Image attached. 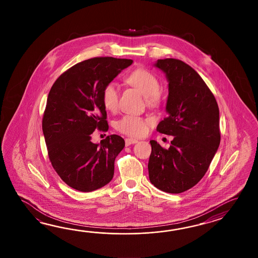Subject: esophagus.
<instances>
[{
	"label": "esophagus",
	"mask_w": 258,
	"mask_h": 258,
	"mask_svg": "<svg viewBox=\"0 0 258 258\" xmlns=\"http://www.w3.org/2000/svg\"><path fill=\"white\" fill-rule=\"evenodd\" d=\"M138 142L137 139H134V138H125V146H130V145H133V144H137Z\"/></svg>",
	"instance_id": "34e87169"
}]
</instances>
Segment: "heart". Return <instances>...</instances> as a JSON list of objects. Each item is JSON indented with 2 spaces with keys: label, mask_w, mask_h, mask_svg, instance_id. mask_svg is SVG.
<instances>
[{
  "label": "heart",
  "mask_w": 258,
  "mask_h": 258,
  "mask_svg": "<svg viewBox=\"0 0 258 258\" xmlns=\"http://www.w3.org/2000/svg\"><path fill=\"white\" fill-rule=\"evenodd\" d=\"M124 80L129 86L137 88L146 96V102L148 106L157 107L161 103L160 84L153 72L146 68H137L127 75ZM101 100L106 110L111 112L117 110L119 106V89L114 83L105 85L101 93ZM115 127L121 134L129 137H140L147 134L148 121L139 116L124 115L116 121Z\"/></svg>",
  "instance_id": "1"
}]
</instances>
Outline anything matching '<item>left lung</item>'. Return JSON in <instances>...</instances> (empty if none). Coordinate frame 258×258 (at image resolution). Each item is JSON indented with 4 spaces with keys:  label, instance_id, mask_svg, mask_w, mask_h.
I'll use <instances>...</instances> for the list:
<instances>
[{
    "label": "left lung",
    "instance_id": "left-lung-1",
    "mask_svg": "<svg viewBox=\"0 0 258 258\" xmlns=\"http://www.w3.org/2000/svg\"><path fill=\"white\" fill-rule=\"evenodd\" d=\"M155 66L169 81L168 115L157 131L173 140L168 149L150 141L148 175L159 190L180 194L203 178L219 148V106L202 77L182 60L167 58Z\"/></svg>",
    "mask_w": 258,
    "mask_h": 258
}]
</instances>
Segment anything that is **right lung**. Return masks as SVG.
Listing matches in <instances>:
<instances>
[{
  "label": "right lung",
  "instance_id": "1",
  "mask_svg": "<svg viewBox=\"0 0 258 258\" xmlns=\"http://www.w3.org/2000/svg\"><path fill=\"white\" fill-rule=\"evenodd\" d=\"M132 63L113 57L83 60L62 73L49 90L42 118L49 161L60 179L77 191L91 192L113 178L114 160L124 140L111 135L99 145L91 142V134L108 131L102 89Z\"/></svg>",
  "mask_w": 258,
  "mask_h": 258
}]
</instances>
